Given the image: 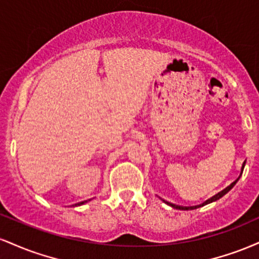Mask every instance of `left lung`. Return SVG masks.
<instances>
[{
	"label": "left lung",
	"mask_w": 259,
	"mask_h": 259,
	"mask_svg": "<svg viewBox=\"0 0 259 259\" xmlns=\"http://www.w3.org/2000/svg\"><path fill=\"white\" fill-rule=\"evenodd\" d=\"M245 163H246V160H245V162H243V164H242V168H241V174H242V171H243V167H245ZM241 174H240V177H241ZM240 177L237 178V179L235 180L234 183H231L230 185H229L228 187H225V189L223 190V191L218 192V194L213 196V197H210L209 200H207L206 202H203V203H202V204H198V206H192V207H183V206H177V204H173V203H170V202H167V201H164V202H165V203H167V204H169V206H171V207H173V208H177V209H183V210L196 209V208H200V207H202V206H204V204H208V203H210V202H214V201H217V200H219V198H221V197H223V196H224L225 194H227V192H229V191H230L231 189H233L235 184L237 183V180L240 179Z\"/></svg>",
	"instance_id": "8db88e82"
}]
</instances>
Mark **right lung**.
<instances>
[{
	"instance_id": "right-lung-1",
	"label": "right lung",
	"mask_w": 259,
	"mask_h": 259,
	"mask_svg": "<svg viewBox=\"0 0 259 259\" xmlns=\"http://www.w3.org/2000/svg\"><path fill=\"white\" fill-rule=\"evenodd\" d=\"M85 202H88V201H82V202H79V203H76V204H74V206H80V204H84Z\"/></svg>"
}]
</instances>
